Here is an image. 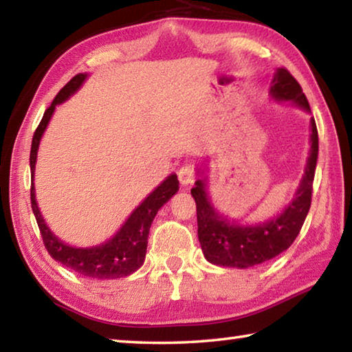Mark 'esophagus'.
<instances>
[{
    "mask_svg": "<svg viewBox=\"0 0 352 352\" xmlns=\"http://www.w3.org/2000/svg\"><path fill=\"white\" fill-rule=\"evenodd\" d=\"M178 180L183 184V186H188V184H192L195 182V169L192 164H183L177 172Z\"/></svg>",
    "mask_w": 352,
    "mask_h": 352,
    "instance_id": "34e87169",
    "label": "esophagus"
}]
</instances>
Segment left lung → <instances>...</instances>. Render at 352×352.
Instances as JSON below:
<instances>
[{
  "label": "left lung",
  "instance_id": "left-lung-1",
  "mask_svg": "<svg viewBox=\"0 0 352 352\" xmlns=\"http://www.w3.org/2000/svg\"><path fill=\"white\" fill-rule=\"evenodd\" d=\"M270 94L276 100H290L311 111L301 85L285 68L276 71ZM311 155L305 177L295 199L276 219L252 226L230 223L212 208L205 189V180L195 182V188L190 189V194L197 205L199 241L206 261L214 265L247 269L275 258L294 243L312 201V184L318 158V132L314 118L311 119Z\"/></svg>",
  "mask_w": 352,
  "mask_h": 352
}]
</instances>
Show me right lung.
<instances>
[{
  "mask_svg": "<svg viewBox=\"0 0 352 352\" xmlns=\"http://www.w3.org/2000/svg\"><path fill=\"white\" fill-rule=\"evenodd\" d=\"M87 79V74H77L65 85L57 96L52 100V104L47 107L43 118L35 130L32 146H31V205L35 220L40 228V234L43 237V243L52 258L60 262L68 269L74 270L82 276L94 278V279H115L132 275L142 265L146 258L147 250V237L148 230L153 222L155 216L160 208L168 201L172 195L178 190L177 175L172 174L160 184V186L151 192V195L130 214L127 222L121 226V230L105 243H100L98 247L91 248H76L63 243L52 231L47 228L43 217L35 200V188H34V172L35 162H37L38 144L43 135L45 129L50 122L52 113L56 110V105L67 100L71 94L79 90V87Z\"/></svg>",
  "mask_w": 352,
  "mask_h": 352,
  "instance_id": "obj_1",
  "label": "right lung"
}]
</instances>
